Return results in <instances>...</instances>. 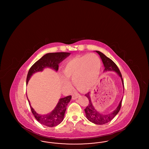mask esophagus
I'll return each mask as SVG.
<instances>
[{"mask_svg":"<svg viewBox=\"0 0 149 149\" xmlns=\"http://www.w3.org/2000/svg\"><path fill=\"white\" fill-rule=\"evenodd\" d=\"M78 97H79V96L77 95H73L72 96V100H75V99H77Z\"/></svg>","mask_w":149,"mask_h":149,"instance_id":"34e87169","label":"esophagus"}]
</instances>
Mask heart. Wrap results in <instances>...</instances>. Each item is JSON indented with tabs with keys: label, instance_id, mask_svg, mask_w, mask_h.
Returning a JSON list of instances; mask_svg holds the SVG:
<instances>
[{
	"label": "heart",
	"instance_id": "b5f03b06",
	"mask_svg": "<svg viewBox=\"0 0 149 149\" xmlns=\"http://www.w3.org/2000/svg\"><path fill=\"white\" fill-rule=\"evenodd\" d=\"M101 63L95 54H86L75 57L68 61L64 66V77L71 80L75 87L81 92L91 90L97 83L100 71ZM67 86L70 83L64 80Z\"/></svg>",
	"mask_w": 149,
	"mask_h": 149
}]
</instances>
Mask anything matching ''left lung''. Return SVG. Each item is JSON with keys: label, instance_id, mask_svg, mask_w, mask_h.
I'll use <instances>...</instances> for the list:
<instances>
[{"label": "left lung", "instance_id": "obj_1", "mask_svg": "<svg viewBox=\"0 0 149 149\" xmlns=\"http://www.w3.org/2000/svg\"><path fill=\"white\" fill-rule=\"evenodd\" d=\"M95 52H97L99 54V56L102 60L103 64L104 66V72L108 71H115L120 76V77L121 79V80H122L123 91H124L123 80L122 79V77L120 71L118 68L117 67V66L116 65V64H115L111 59H110L109 58L107 57L104 54H103L101 52L98 51H95ZM85 96L89 99V104L84 109L86 117L88 120L94 124L104 125V124H106L107 123L110 122L118 114L120 110L122 99L120 100L118 106L116 108V109L115 110H114L113 111H112V112H111L109 113H101L98 111H97L95 109L94 107L93 106L92 100L91 99L90 92L86 94Z\"/></svg>", "mask_w": 149, "mask_h": 149}]
</instances>
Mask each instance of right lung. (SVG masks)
Listing matches in <instances>:
<instances>
[{
  "mask_svg": "<svg viewBox=\"0 0 149 149\" xmlns=\"http://www.w3.org/2000/svg\"><path fill=\"white\" fill-rule=\"evenodd\" d=\"M70 55V52H55L48 53L43 56L29 69L26 79V84L27 85L30 78L34 73L42 71L45 68H49L56 71H57L58 64ZM71 99V95L60 98L54 109L50 113L46 114L37 113L31 106L29 99L28 101L32 113L37 120L43 125L47 127H54L59 125L64 120L66 107Z\"/></svg>",
  "mask_w": 149,
  "mask_h": 149,
  "instance_id": "right-lung-1",
  "label": "right lung"
}]
</instances>
